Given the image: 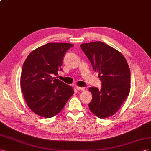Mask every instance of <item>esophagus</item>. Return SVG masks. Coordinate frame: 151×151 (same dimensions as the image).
Wrapping results in <instances>:
<instances>
[{
    "label": "esophagus",
    "instance_id": "obj_1",
    "mask_svg": "<svg viewBox=\"0 0 151 151\" xmlns=\"http://www.w3.org/2000/svg\"><path fill=\"white\" fill-rule=\"evenodd\" d=\"M76 88L78 90H80V91H84L85 88L84 87H76Z\"/></svg>",
    "mask_w": 151,
    "mask_h": 151
}]
</instances>
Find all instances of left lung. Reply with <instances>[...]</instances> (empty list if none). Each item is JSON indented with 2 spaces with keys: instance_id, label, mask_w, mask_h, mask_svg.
I'll return each mask as SVG.
<instances>
[{
  "instance_id": "obj_1",
  "label": "left lung",
  "mask_w": 151,
  "mask_h": 151,
  "mask_svg": "<svg viewBox=\"0 0 151 151\" xmlns=\"http://www.w3.org/2000/svg\"><path fill=\"white\" fill-rule=\"evenodd\" d=\"M81 49L99 73L101 88L90 87L92 99L90 110L99 118H106L118 111L130 90V71L119 51L102 42L85 43Z\"/></svg>"
}]
</instances>
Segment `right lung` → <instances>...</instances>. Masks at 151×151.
Listing matches in <instances>:
<instances>
[{"mask_svg": "<svg viewBox=\"0 0 151 151\" xmlns=\"http://www.w3.org/2000/svg\"><path fill=\"white\" fill-rule=\"evenodd\" d=\"M73 46L49 43L32 51L23 64L21 91L29 109L42 117L58 114L74 93L70 85L54 77L62 71L64 55Z\"/></svg>", "mask_w": 151, "mask_h": 151, "instance_id": "1", "label": "right lung"}]
</instances>
